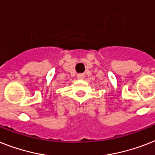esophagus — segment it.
I'll return each mask as SVG.
<instances>
[{"instance_id":"1","label":"esophagus","mask_w":155,"mask_h":155,"mask_svg":"<svg viewBox=\"0 0 155 155\" xmlns=\"http://www.w3.org/2000/svg\"><path fill=\"white\" fill-rule=\"evenodd\" d=\"M77 76H78V78H79V79H84V74H78Z\"/></svg>"}]
</instances>
